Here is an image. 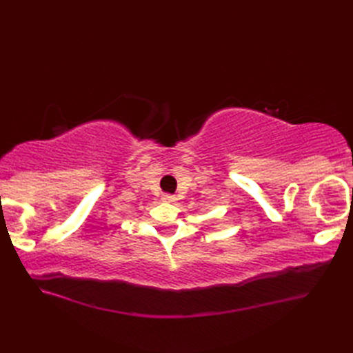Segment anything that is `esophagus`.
<instances>
[{
    "label": "esophagus",
    "mask_w": 353,
    "mask_h": 353,
    "mask_svg": "<svg viewBox=\"0 0 353 353\" xmlns=\"http://www.w3.org/2000/svg\"><path fill=\"white\" fill-rule=\"evenodd\" d=\"M176 196H172V194H163L162 196V201L165 203H176Z\"/></svg>",
    "instance_id": "obj_1"
}]
</instances>
